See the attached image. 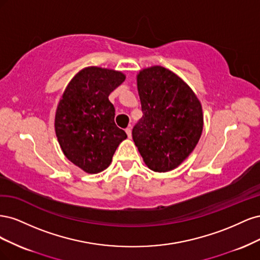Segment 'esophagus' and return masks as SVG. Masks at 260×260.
<instances>
[{
    "mask_svg": "<svg viewBox=\"0 0 260 260\" xmlns=\"http://www.w3.org/2000/svg\"><path fill=\"white\" fill-rule=\"evenodd\" d=\"M125 133H127L128 138H131V136H132V130H131V128H130V127L125 129Z\"/></svg>",
    "mask_w": 260,
    "mask_h": 260,
    "instance_id": "34e87169",
    "label": "esophagus"
}]
</instances>
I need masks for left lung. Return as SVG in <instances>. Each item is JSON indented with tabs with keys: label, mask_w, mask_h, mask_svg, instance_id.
<instances>
[{
	"label": "left lung",
	"mask_w": 260,
	"mask_h": 260,
	"mask_svg": "<svg viewBox=\"0 0 260 260\" xmlns=\"http://www.w3.org/2000/svg\"><path fill=\"white\" fill-rule=\"evenodd\" d=\"M137 80L143 116L133 127V141L149 169L170 171L199 143L201 102L180 77L161 66L141 70Z\"/></svg>",
	"instance_id": "8db88e82"
}]
</instances>
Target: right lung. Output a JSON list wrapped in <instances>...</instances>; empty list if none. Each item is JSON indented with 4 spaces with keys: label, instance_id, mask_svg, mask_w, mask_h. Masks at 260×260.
<instances>
[{
    "label": "right lung",
    "instance_id": "1",
    "mask_svg": "<svg viewBox=\"0 0 260 260\" xmlns=\"http://www.w3.org/2000/svg\"><path fill=\"white\" fill-rule=\"evenodd\" d=\"M124 79L113 69L86 67L68 83L58 103L55 132L61 151L88 174L106 169L127 138L115 123V107L108 100Z\"/></svg>",
    "mask_w": 260,
    "mask_h": 260
}]
</instances>
